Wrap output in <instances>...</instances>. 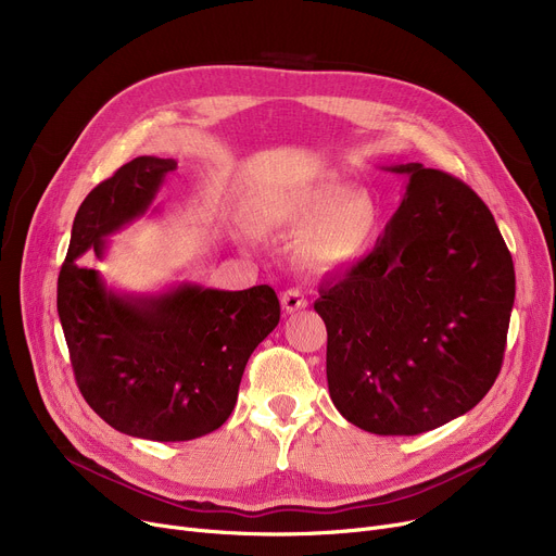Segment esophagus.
Here are the masks:
<instances>
[{
	"label": "esophagus",
	"instance_id": "34e87169",
	"mask_svg": "<svg viewBox=\"0 0 556 556\" xmlns=\"http://www.w3.org/2000/svg\"><path fill=\"white\" fill-rule=\"evenodd\" d=\"M306 306H308V302H306V298H304L300 288H288L286 293H281V308L286 313H295V311H302Z\"/></svg>",
	"mask_w": 556,
	"mask_h": 556
}]
</instances>
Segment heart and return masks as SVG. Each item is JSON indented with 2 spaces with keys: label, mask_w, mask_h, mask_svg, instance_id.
I'll return each instance as SVG.
<instances>
[{
  "label": "heart",
  "mask_w": 556,
  "mask_h": 556,
  "mask_svg": "<svg viewBox=\"0 0 556 556\" xmlns=\"http://www.w3.org/2000/svg\"><path fill=\"white\" fill-rule=\"evenodd\" d=\"M256 216L273 229L295 231L304 226L295 241V258L315 275H333L358 263L376 227L371 198L336 180L266 193L256 204Z\"/></svg>",
  "instance_id": "b5f03b06"
}]
</instances>
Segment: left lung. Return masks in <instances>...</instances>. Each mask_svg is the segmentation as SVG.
I'll use <instances>...</instances> for the list:
<instances>
[{
  "label": "left lung",
  "mask_w": 556,
  "mask_h": 556,
  "mask_svg": "<svg viewBox=\"0 0 556 556\" xmlns=\"http://www.w3.org/2000/svg\"><path fill=\"white\" fill-rule=\"evenodd\" d=\"M374 250L319 286L338 413L374 434H419L476 407L501 371L514 261L486 204L419 162Z\"/></svg>",
  "instance_id": "left-lung-1"
}]
</instances>
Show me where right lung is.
Segmentation results:
<instances>
[{
	"label": "right lung",
	"instance_id": "obj_1",
	"mask_svg": "<svg viewBox=\"0 0 556 556\" xmlns=\"http://www.w3.org/2000/svg\"><path fill=\"white\" fill-rule=\"evenodd\" d=\"M175 160L141 155L87 193L58 277V315L83 399L130 437L189 442L220 428L261 340L279 325L270 286L204 288L193 281L157 293H124L97 268L76 263L151 210Z\"/></svg>",
	"mask_w": 556,
	"mask_h": 556
}]
</instances>
